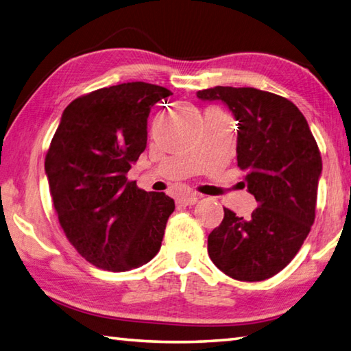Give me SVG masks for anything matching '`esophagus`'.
<instances>
[{
	"label": "esophagus",
	"instance_id": "34e87169",
	"mask_svg": "<svg viewBox=\"0 0 351 351\" xmlns=\"http://www.w3.org/2000/svg\"><path fill=\"white\" fill-rule=\"evenodd\" d=\"M199 198H201V195H198V193H188V195H182L180 198H178V204L193 206V204H197Z\"/></svg>",
	"mask_w": 351,
	"mask_h": 351
}]
</instances>
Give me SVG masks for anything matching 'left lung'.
<instances>
[{
  "instance_id": "obj_1",
  "label": "left lung",
  "mask_w": 351,
  "mask_h": 351,
  "mask_svg": "<svg viewBox=\"0 0 351 351\" xmlns=\"http://www.w3.org/2000/svg\"><path fill=\"white\" fill-rule=\"evenodd\" d=\"M221 100L237 120V165L256 207L249 217L223 208L208 234L210 260L237 281H264L299 252L315 219L322 156L308 121L290 100L252 87L197 93Z\"/></svg>"
}]
</instances>
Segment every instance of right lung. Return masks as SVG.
Masks as SVG:
<instances>
[{"instance_id":"1","label":"right lung","mask_w":351,"mask_h":351,"mask_svg":"<svg viewBox=\"0 0 351 351\" xmlns=\"http://www.w3.org/2000/svg\"><path fill=\"white\" fill-rule=\"evenodd\" d=\"M173 95L147 82L99 88L70 104L45 159L61 228L93 266L126 271L159 252L174 199L128 178L147 147L152 106Z\"/></svg>"}]
</instances>
